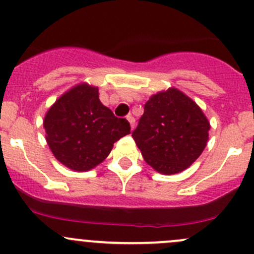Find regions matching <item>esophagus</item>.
<instances>
[{
    "mask_svg": "<svg viewBox=\"0 0 254 254\" xmlns=\"http://www.w3.org/2000/svg\"><path fill=\"white\" fill-rule=\"evenodd\" d=\"M127 122L130 123V127H131V130H134V127H135V118L132 117L131 114H127Z\"/></svg>",
    "mask_w": 254,
    "mask_h": 254,
    "instance_id": "1",
    "label": "esophagus"
}]
</instances>
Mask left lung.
Listing matches in <instances>:
<instances>
[{
	"instance_id": "obj_1",
	"label": "left lung",
	"mask_w": 254,
	"mask_h": 254,
	"mask_svg": "<svg viewBox=\"0 0 254 254\" xmlns=\"http://www.w3.org/2000/svg\"><path fill=\"white\" fill-rule=\"evenodd\" d=\"M209 129L196 103L178 89L170 88L148 99L132 139L151 167L163 175H175L201 155Z\"/></svg>"
}]
</instances>
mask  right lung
Returning <instances> with one entry per match:
<instances>
[{
	"label": "right lung",
	"mask_w": 254,
	"mask_h": 254,
	"mask_svg": "<svg viewBox=\"0 0 254 254\" xmlns=\"http://www.w3.org/2000/svg\"><path fill=\"white\" fill-rule=\"evenodd\" d=\"M51 152L66 167L88 171L104 161L113 143L130 134L125 118H117L99 101L98 88L78 84L61 96L44 119Z\"/></svg>",
	"instance_id": "right-lung-1"
}]
</instances>
